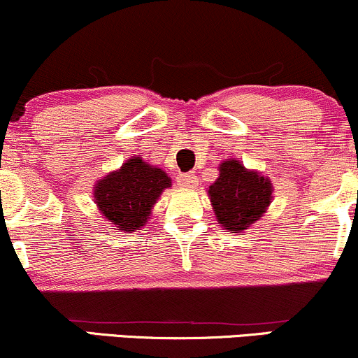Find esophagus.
Returning <instances> with one entry per match:
<instances>
[{
    "instance_id": "obj_1",
    "label": "esophagus",
    "mask_w": 358,
    "mask_h": 358,
    "mask_svg": "<svg viewBox=\"0 0 358 358\" xmlns=\"http://www.w3.org/2000/svg\"><path fill=\"white\" fill-rule=\"evenodd\" d=\"M176 183L180 188H195L199 178L193 173H178L176 175Z\"/></svg>"
}]
</instances>
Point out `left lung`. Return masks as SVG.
I'll return each mask as SVG.
<instances>
[{
    "mask_svg": "<svg viewBox=\"0 0 358 358\" xmlns=\"http://www.w3.org/2000/svg\"><path fill=\"white\" fill-rule=\"evenodd\" d=\"M217 220L227 232L242 234L268 210L273 183L259 171L248 170L239 159H225L219 178L208 187Z\"/></svg>",
    "mask_w": 358,
    "mask_h": 358,
    "instance_id": "left-lung-1",
    "label": "left lung"
}]
</instances>
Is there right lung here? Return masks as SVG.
<instances>
[{"label": "right lung", "instance_id": "1", "mask_svg": "<svg viewBox=\"0 0 358 358\" xmlns=\"http://www.w3.org/2000/svg\"><path fill=\"white\" fill-rule=\"evenodd\" d=\"M171 180L158 166L133 156L116 171H110L94 187V202L110 224L122 232L141 231L151 208Z\"/></svg>", "mask_w": 358, "mask_h": 358}]
</instances>
